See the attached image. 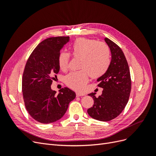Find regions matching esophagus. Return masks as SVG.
<instances>
[{"mask_svg":"<svg viewBox=\"0 0 156 156\" xmlns=\"http://www.w3.org/2000/svg\"><path fill=\"white\" fill-rule=\"evenodd\" d=\"M76 96H77V97L83 96H84V94L81 93V92H76Z\"/></svg>","mask_w":156,"mask_h":156,"instance_id":"obj_1","label":"esophagus"}]
</instances>
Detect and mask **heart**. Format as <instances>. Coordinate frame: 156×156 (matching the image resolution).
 <instances>
[{
  "instance_id": "1",
  "label": "heart",
  "mask_w": 156,
  "mask_h": 156,
  "mask_svg": "<svg viewBox=\"0 0 156 156\" xmlns=\"http://www.w3.org/2000/svg\"><path fill=\"white\" fill-rule=\"evenodd\" d=\"M69 49L73 57L79 58L78 68L83 69L67 75L65 77V83L71 88L81 91L88 81V73L92 78L96 79L107 72L111 63L109 48L103 42L79 37L71 44ZM69 60V55L61 52L58 57L60 69H67Z\"/></svg>"
}]
</instances>
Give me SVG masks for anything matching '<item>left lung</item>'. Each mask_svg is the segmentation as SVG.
Returning <instances> with one entry per match:
<instances>
[{
	"instance_id": "8db88e82",
	"label": "left lung",
	"mask_w": 156,
	"mask_h": 156,
	"mask_svg": "<svg viewBox=\"0 0 156 156\" xmlns=\"http://www.w3.org/2000/svg\"><path fill=\"white\" fill-rule=\"evenodd\" d=\"M110 49L111 60L107 72L99 77L98 87L103 88L102 94L96 98V93H90L94 105L87 110L92 119L107 122L115 119L124 109L131 88V81L128 64L123 51L112 41L105 37Z\"/></svg>"
}]
</instances>
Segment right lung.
I'll return each instance as SVG.
<instances>
[{
  "mask_svg": "<svg viewBox=\"0 0 156 156\" xmlns=\"http://www.w3.org/2000/svg\"><path fill=\"white\" fill-rule=\"evenodd\" d=\"M69 40V36H58L42 41L25 65L22 79L23 100L29 115L40 123L49 124L60 120L76 96L68 87L60 89L58 94L51 87L60 70V51Z\"/></svg>",
  "mask_w": 156,
  "mask_h": 156,
  "instance_id": "add662e5",
  "label": "right lung"
}]
</instances>
